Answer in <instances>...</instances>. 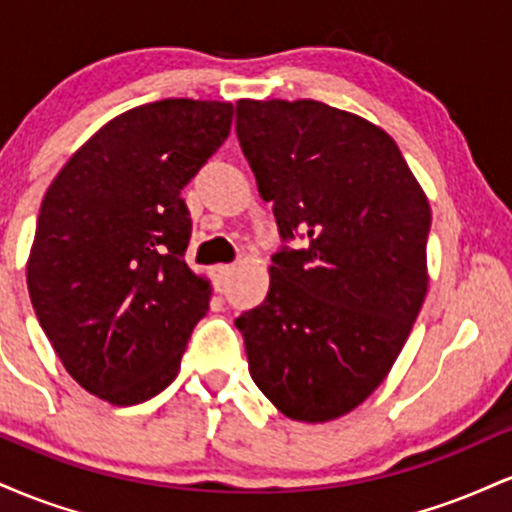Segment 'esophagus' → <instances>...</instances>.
<instances>
[{"label": "esophagus", "mask_w": 512, "mask_h": 512, "mask_svg": "<svg viewBox=\"0 0 512 512\" xmlns=\"http://www.w3.org/2000/svg\"><path fill=\"white\" fill-rule=\"evenodd\" d=\"M231 276H233L231 264H219V267H214V284H216V289H219V291L226 289V284H228V279H231Z\"/></svg>", "instance_id": "34e87169"}]
</instances>
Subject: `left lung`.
Returning <instances> with one entry per match:
<instances>
[{
  "mask_svg": "<svg viewBox=\"0 0 512 512\" xmlns=\"http://www.w3.org/2000/svg\"><path fill=\"white\" fill-rule=\"evenodd\" d=\"M281 236L267 298L236 320L255 385L293 421L354 411L395 366L428 291L431 204L383 127L320 101L236 103Z\"/></svg>",
  "mask_w": 512,
  "mask_h": 512,
  "instance_id": "left-lung-1",
  "label": "left lung"
}]
</instances>
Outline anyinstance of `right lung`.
Returning a JSON list of instances; mask_svg holds the SVG:
<instances>
[{"label": "right lung", "instance_id": "obj_1", "mask_svg": "<svg viewBox=\"0 0 512 512\" xmlns=\"http://www.w3.org/2000/svg\"><path fill=\"white\" fill-rule=\"evenodd\" d=\"M233 122V103L168 98L127 110L74 151L40 204L26 262L40 327L67 373L113 407L178 378L211 284L185 262L182 187Z\"/></svg>", "mask_w": 512, "mask_h": 512}]
</instances>
